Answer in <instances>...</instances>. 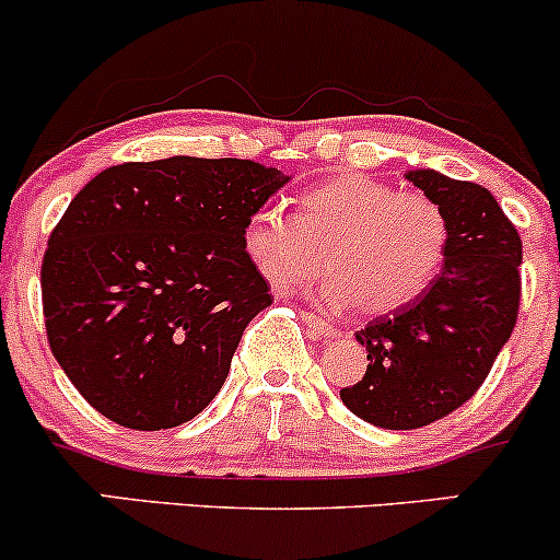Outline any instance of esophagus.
I'll return each instance as SVG.
<instances>
[{"instance_id": "34e87169", "label": "esophagus", "mask_w": 560, "mask_h": 560, "mask_svg": "<svg viewBox=\"0 0 560 560\" xmlns=\"http://www.w3.org/2000/svg\"><path fill=\"white\" fill-rule=\"evenodd\" d=\"M302 320H305V324L311 326V329L316 331L318 337H326V339L339 337V329H337V326L329 324V320H324L320 316H316V313H302Z\"/></svg>"}]
</instances>
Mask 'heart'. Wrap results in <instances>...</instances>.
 <instances>
[{"instance_id": "heart-1", "label": "heart", "mask_w": 560, "mask_h": 560, "mask_svg": "<svg viewBox=\"0 0 560 560\" xmlns=\"http://www.w3.org/2000/svg\"><path fill=\"white\" fill-rule=\"evenodd\" d=\"M450 247L447 213L432 197L369 176H342L300 197L298 215L262 208L244 223V249L276 292L329 279L320 300L387 316L421 298Z\"/></svg>"}]
</instances>
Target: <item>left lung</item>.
Here are the masks:
<instances>
[{"label":"left lung","instance_id":"left-lung-1","mask_svg":"<svg viewBox=\"0 0 560 560\" xmlns=\"http://www.w3.org/2000/svg\"><path fill=\"white\" fill-rule=\"evenodd\" d=\"M405 178L447 213L450 247L421 298L355 334L369 369L339 397L382 429H419L460 408L511 339L522 300V236L498 199L434 168Z\"/></svg>","mask_w":560,"mask_h":560}]
</instances>
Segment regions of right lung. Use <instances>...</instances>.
Returning a JSON list of instances; mask_svg holds the SVG:
<instances>
[{"label": "right lung", "instance_id": "add662e5", "mask_svg": "<svg viewBox=\"0 0 560 560\" xmlns=\"http://www.w3.org/2000/svg\"><path fill=\"white\" fill-rule=\"evenodd\" d=\"M287 182L255 160L176 155L83 186L42 262L49 347L83 400L139 432L208 408L271 305L244 223Z\"/></svg>", "mask_w": 560, "mask_h": 560}]
</instances>
